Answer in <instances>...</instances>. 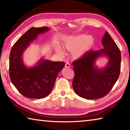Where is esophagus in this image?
Returning a JSON list of instances; mask_svg holds the SVG:
<instances>
[{
	"mask_svg": "<svg viewBox=\"0 0 130 130\" xmlns=\"http://www.w3.org/2000/svg\"><path fill=\"white\" fill-rule=\"evenodd\" d=\"M65 67L68 68H69L70 67V64L69 62H67L65 63Z\"/></svg>",
	"mask_w": 130,
	"mask_h": 130,
	"instance_id": "1",
	"label": "esophagus"
}]
</instances>
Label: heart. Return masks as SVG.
Masks as SVG:
<instances>
[{
	"label": "heart",
	"mask_w": 130,
	"mask_h": 130,
	"mask_svg": "<svg viewBox=\"0 0 130 130\" xmlns=\"http://www.w3.org/2000/svg\"><path fill=\"white\" fill-rule=\"evenodd\" d=\"M94 42V39L92 36L80 35L68 38L63 44L66 49L72 52L73 58H79L91 49ZM59 49L61 50L60 48Z\"/></svg>",
	"instance_id": "heart-1"
}]
</instances>
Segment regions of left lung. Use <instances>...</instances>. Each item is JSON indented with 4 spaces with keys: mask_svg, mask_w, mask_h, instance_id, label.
<instances>
[{
    "mask_svg": "<svg viewBox=\"0 0 130 130\" xmlns=\"http://www.w3.org/2000/svg\"><path fill=\"white\" fill-rule=\"evenodd\" d=\"M103 49L89 50L73 62L74 77L72 83L77 94L86 99H96L109 93L119 77L121 53L107 31L103 37ZM109 59L107 65L101 69L95 65L99 57Z\"/></svg>",
    "mask_w": 130,
    "mask_h": 130,
    "instance_id": "left-lung-1",
    "label": "left lung"
}]
</instances>
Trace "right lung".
I'll list each match as a JSON object with an SVG mask.
<instances>
[{
	"instance_id": "1",
	"label": "right lung",
	"mask_w": 130,
	"mask_h": 130,
	"mask_svg": "<svg viewBox=\"0 0 130 130\" xmlns=\"http://www.w3.org/2000/svg\"><path fill=\"white\" fill-rule=\"evenodd\" d=\"M50 29L47 27H31L15 43L9 58L10 77L20 93L30 99H42L53 88L59 72L64 67L63 62H54L41 58L36 65L28 68L23 62V52L38 35Z\"/></svg>"
}]
</instances>
